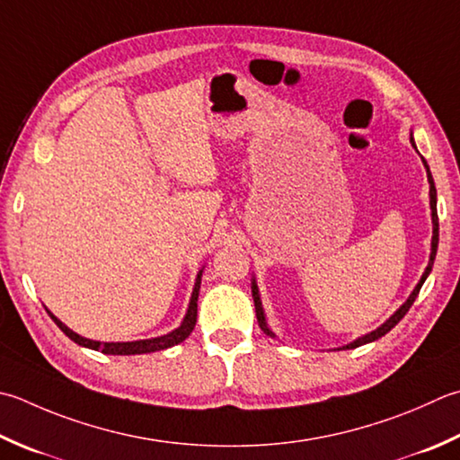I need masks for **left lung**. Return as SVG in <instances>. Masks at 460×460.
Wrapping results in <instances>:
<instances>
[{"instance_id":"left-lung-1","label":"left lung","mask_w":460,"mask_h":460,"mask_svg":"<svg viewBox=\"0 0 460 460\" xmlns=\"http://www.w3.org/2000/svg\"><path fill=\"white\" fill-rule=\"evenodd\" d=\"M411 143H412V147L417 149V146H415V139H412V133H411ZM422 164H425V167H427V177H429V185H430V215H433V241H430V259H429V265H427V269H425V273H422V277H420V281L417 283V287L415 289H412V293L409 295V299L404 301L401 307L394 311L389 319H386L383 325L379 327V329H375V331H371V332H367V335H363V337H358L357 341H353V343H349V345H345L343 349H355V347H361V345H367V343H373V341H376V339H381L383 335H386V332H389L394 325H397V323L404 317V314L409 313V309H411V305L415 303V299H417V295H419V291H420V287H422V283H425V279L429 277V273H430V269H433V263H435V257H437V247H438V215H437V189H435V181H433V175H430V171H429V165H427V161L422 159ZM251 291H253V301H255V313H257V321H259V327H261V331L265 332V335H269V337H275V332L267 327V321H265V311H263V305H261V296H259V289H257V283H255V279H253V285H251Z\"/></svg>"}]
</instances>
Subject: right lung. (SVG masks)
I'll return each instance as SVG.
<instances>
[{"label": "right lung", "mask_w": 460, "mask_h": 460, "mask_svg": "<svg viewBox=\"0 0 460 460\" xmlns=\"http://www.w3.org/2000/svg\"><path fill=\"white\" fill-rule=\"evenodd\" d=\"M201 273H197L195 279V287H193V293H191V301H189V309L183 317V323L179 325L175 331L167 332L164 337H155V339H143V341H129V343H102V341H92V339H85L77 335V332L71 331L67 325H63V323L56 317V314L49 313V317L56 321V325L66 332V335L74 341V343L81 345V347H87V349H93V350H102L105 355H143V353H155V350H164L169 349L173 345L183 343V341L191 335V331L195 329V323H197V299H199V287H201Z\"/></svg>", "instance_id": "obj_1"}]
</instances>
